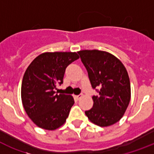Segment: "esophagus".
Returning <instances> with one entry per match:
<instances>
[{
	"label": "esophagus",
	"mask_w": 154,
	"mask_h": 154,
	"mask_svg": "<svg viewBox=\"0 0 154 154\" xmlns=\"http://www.w3.org/2000/svg\"><path fill=\"white\" fill-rule=\"evenodd\" d=\"M82 95H76V96H74L75 99H77V100H80V99L82 98Z\"/></svg>",
	"instance_id": "obj_1"
}]
</instances>
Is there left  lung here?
Returning <instances> with one entry per match:
<instances>
[{
    "label": "left lung",
    "mask_w": 154,
    "mask_h": 154,
    "mask_svg": "<svg viewBox=\"0 0 154 154\" xmlns=\"http://www.w3.org/2000/svg\"><path fill=\"white\" fill-rule=\"evenodd\" d=\"M86 68L89 81L98 96L93 97V108L85 111L89 121L101 127L119 122L130 101L131 89L127 70L121 60L101 50L77 52Z\"/></svg>",
    "instance_id": "1"
}]
</instances>
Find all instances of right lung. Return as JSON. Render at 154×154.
<instances>
[{"mask_svg": "<svg viewBox=\"0 0 154 154\" xmlns=\"http://www.w3.org/2000/svg\"><path fill=\"white\" fill-rule=\"evenodd\" d=\"M79 56L72 52L43 53L29 65L23 77L21 100L30 119L42 129L54 130L65 124L74 100L56 94L68 65Z\"/></svg>", "mask_w": 154, "mask_h": 154, "instance_id": "add662e5", "label": "right lung"}]
</instances>
